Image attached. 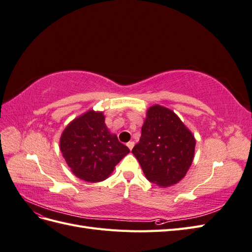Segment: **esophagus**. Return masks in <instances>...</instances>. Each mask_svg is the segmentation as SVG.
<instances>
[{"label":"esophagus","instance_id":"1","mask_svg":"<svg viewBox=\"0 0 252 252\" xmlns=\"http://www.w3.org/2000/svg\"><path fill=\"white\" fill-rule=\"evenodd\" d=\"M133 146H134V142L133 141H130V142L127 143V147L130 149V150L133 148Z\"/></svg>","mask_w":252,"mask_h":252}]
</instances>
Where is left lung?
I'll list each match as a JSON object with an SVG mask.
<instances>
[{
  "mask_svg": "<svg viewBox=\"0 0 252 252\" xmlns=\"http://www.w3.org/2000/svg\"><path fill=\"white\" fill-rule=\"evenodd\" d=\"M195 139L172 110L155 105L147 110L140 142L132 149L146 179L161 187L185 177L194 157Z\"/></svg>",
  "mask_w": 252,
  "mask_h": 252,
  "instance_id": "obj_1",
  "label": "left lung"
}]
</instances>
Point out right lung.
Segmentation results:
<instances>
[{"label":"right lung","mask_w":252,"mask_h":252,"mask_svg":"<svg viewBox=\"0 0 252 252\" xmlns=\"http://www.w3.org/2000/svg\"><path fill=\"white\" fill-rule=\"evenodd\" d=\"M60 149L74 175L89 183L107 179L129 148L111 134L103 112L89 110L65 128Z\"/></svg>","instance_id":"obj_1"}]
</instances>
